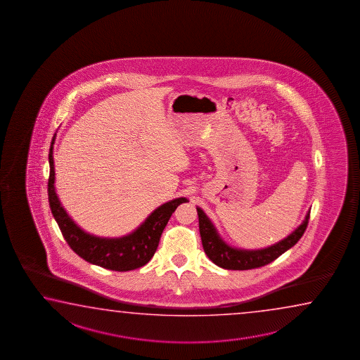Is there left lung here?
<instances>
[{
  "label": "left lung",
  "mask_w": 360,
  "mask_h": 360,
  "mask_svg": "<svg viewBox=\"0 0 360 360\" xmlns=\"http://www.w3.org/2000/svg\"><path fill=\"white\" fill-rule=\"evenodd\" d=\"M198 217H199V231H200L201 243L204 252L207 253L209 259L224 269H258L274 262L276 258L283 255L286 250L292 248L297 243L300 238L305 233L306 226L310 219V210L306 214L305 219L300 224L290 236L283 238L280 242L262 248V250H239L226 243L223 238L220 237L217 228L214 226L212 220L207 218V214L202 209L196 207Z\"/></svg>",
  "instance_id": "left-lung-1"
}]
</instances>
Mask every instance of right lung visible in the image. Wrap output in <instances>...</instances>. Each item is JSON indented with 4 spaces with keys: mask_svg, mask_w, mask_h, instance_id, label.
Returning <instances> with one entry per match:
<instances>
[{
    "mask_svg": "<svg viewBox=\"0 0 360 360\" xmlns=\"http://www.w3.org/2000/svg\"><path fill=\"white\" fill-rule=\"evenodd\" d=\"M55 134L49 150L50 175L48 183L49 205L54 219L60 228L69 247L86 262L103 269L126 272L145 266L158 250L165 226L176 207L186 202V198L167 201L147 217L134 232L124 237L102 238L84 232L68 215L55 191V169L53 159Z\"/></svg>",
    "mask_w": 360,
    "mask_h": 360,
    "instance_id": "obj_1",
    "label": "right lung"
}]
</instances>
